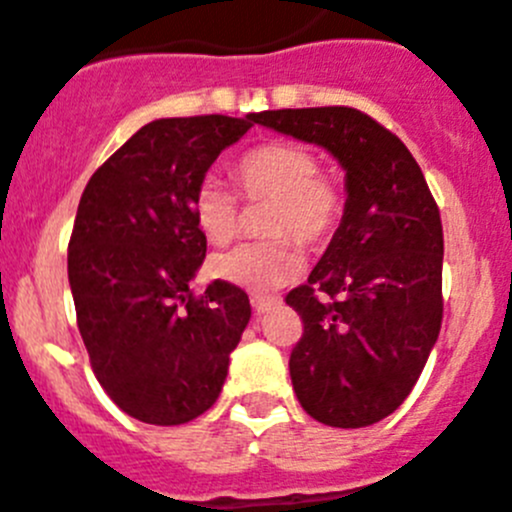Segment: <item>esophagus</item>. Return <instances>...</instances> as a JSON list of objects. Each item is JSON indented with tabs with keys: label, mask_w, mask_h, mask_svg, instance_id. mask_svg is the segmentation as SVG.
Here are the masks:
<instances>
[{
	"label": "esophagus",
	"mask_w": 512,
	"mask_h": 512,
	"mask_svg": "<svg viewBox=\"0 0 512 512\" xmlns=\"http://www.w3.org/2000/svg\"><path fill=\"white\" fill-rule=\"evenodd\" d=\"M275 305H280V297H262V295L252 297V307H255L257 315H265V312H270Z\"/></svg>",
	"instance_id": "esophagus-1"
}]
</instances>
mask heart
Returning <instances> with one entry per match:
<instances>
[{
	"mask_svg": "<svg viewBox=\"0 0 512 512\" xmlns=\"http://www.w3.org/2000/svg\"><path fill=\"white\" fill-rule=\"evenodd\" d=\"M237 185L247 200H272L265 230L272 240L240 242L212 257L217 277L250 292H272L295 280L305 267L300 245L317 247L332 237L345 212V192L332 177L320 175V160L295 142H265L240 157ZM195 225L210 242L237 232L240 202L217 177H202L192 195Z\"/></svg>",
	"mask_w": 512,
	"mask_h": 512,
	"instance_id": "obj_1",
	"label": "heart"
}]
</instances>
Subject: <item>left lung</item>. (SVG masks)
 Masks as SVG:
<instances>
[{
  "label": "left lung",
  "mask_w": 512,
  "mask_h": 512,
  "mask_svg": "<svg viewBox=\"0 0 512 512\" xmlns=\"http://www.w3.org/2000/svg\"><path fill=\"white\" fill-rule=\"evenodd\" d=\"M252 122L320 145L345 170V212L305 285L290 377L310 418L365 428L415 388L443 322V225L408 147L352 107L272 109Z\"/></svg>",
  "instance_id": "left-lung-1"
}]
</instances>
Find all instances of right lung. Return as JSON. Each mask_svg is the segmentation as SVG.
Listing matches in <instances>:
<instances>
[{
  "mask_svg": "<svg viewBox=\"0 0 512 512\" xmlns=\"http://www.w3.org/2000/svg\"><path fill=\"white\" fill-rule=\"evenodd\" d=\"M252 114L155 119L92 177L69 237L77 327L104 393L150 425H182L215 405L250 322L245 290L192 292L207 252L192 195Z\"/></svg>",
  "mask_w": 512,
  "mask_h": 512,
  "instance_id": "add662e5",
  "label": "right lung"
}]
</instances>
